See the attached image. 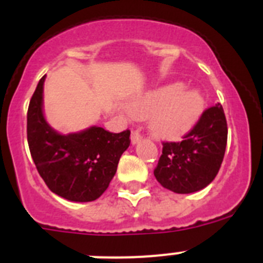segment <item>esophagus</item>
Segmentation results:
<instances>
[{"label":"esophagus","mask_w":263,"mask_h":263,"mask_svg":"<svg viewBox=\"0 0 263 263\" xmlns=\"http://www.w3.org/2000/svg\"><path fill=\"white\" fill-rule=\"evenodd\" d=\"M142 138H143V136H142V133H141V130L137 129V130H133V132H132V137H130V139H132V143H133V145L138 143Z\"/></svg>","instance_id":"1"}]
</instances>
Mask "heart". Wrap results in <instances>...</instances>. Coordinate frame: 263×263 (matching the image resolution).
Returning <instances> with one entry per match:
<instances>
[{"mask_svg": "<svg viewBox=\"0 0 263 263\" xmlns=\"http://www.w3.org/2000/svg\"><path fill=\"white\" fill-rule=\"evenodd\" d=\"M183 89V84L173 83L147 92L130 104V113L137 118L152 117L158 136L178 138L196 124L204 109L199 90Z\"/></svg>", "mask_w": 263, "mask_h": 263, "instance_id": "1", "label": "heart"}]
</instances>
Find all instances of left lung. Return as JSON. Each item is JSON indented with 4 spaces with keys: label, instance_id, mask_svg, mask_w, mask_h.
I'll return each instance as SVG.
<instances>
[{
    "label": "left lung",
    "instance_id": "obj_1",
    "mask_svg": "<svg viewBox=\"0 0 263 263\" xmlns=\"http://www.w3.org/2000/svg\"><path fill=\"white\" fill-rule=\"evenodd\" d=\"M228 139L227 118L220 104L205 109L180 142H163L154 170L158 182L176 194L200 191L217 175Z\"/></svg>",
    "mask_w": 263,
    "mask_h": 263
}]
</instances>
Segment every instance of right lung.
<instances>
[{
    "label": "right lung",
    "instance_id": "obj_1",
    "mask_svg": "<svg viewBox=\"0 0 263 263\" xmlns=\"http://www.w3.org/2000/svg\"><path fill=\"white\" fill-rule=\"evenodd\" d=\"M39 80L27 110V142L39 175L53 194L67 200L93 201L109 187L118 160L130 145V130L110 133L92 126L67 136L53 130L43 116Z\"/></svg>",
    "mask_w": 263,
    "mask_h": 263
}]
</instances>
